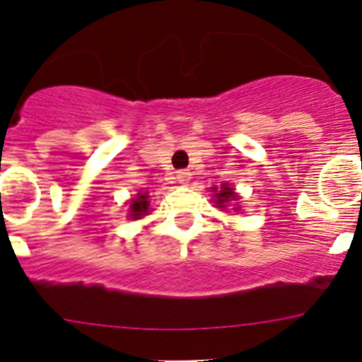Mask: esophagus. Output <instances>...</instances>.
Instances as JSON below:
<instances>
[{"label":"esophagus","mask_w":362,"mask_h":362,"mask_svg":"<svg viewBox=\"0 0 362 362\" xmlns=\"http://www.w3.org/2000/svg\"><path fill=\"white\" fill-rule=\"evenodd\" d=\"M177 180L180 182V184H187V182L191 180V173H189V171H185V170L178 171V173H177Z\"/></svg>","instance_id":"obj_1"}]
</instances>
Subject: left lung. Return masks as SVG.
Instances as JSON below:
<instances>
[{
  "mask_svg": "<svg viewBox=\"0 0 362 362\" xmlns=\"http://www.w3.org/2000/svg\"><path fill=\"white\" fill-rule=\"evenodd\" d=\"M214 192H215L214 203L217 204L218 208H226V204H228V203L238 202V194H236L235 189H233L231 185H228V184H222L218 191H217V187H214ZM240 208H242V206H235L233 210L238 211Z\"/></svg>",
  "mask_w": 362,
  "mask_h": 362,
  "instance_id": "obj_1",
  "label": "left lung"
}]
</instances>
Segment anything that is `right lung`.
<instances>
[{
  "label": "right lung",
  "mask_w": 362,
  "mask_h": 362,
  "mask_svg": "<svg viewBox=\"0 0 362 362\" xmlns=\"http://www.w3.org/2000/svg\"><path fill=\"white\" fill-rule=\"evenodd\" d=\"M148 196L145 194V192H140V194L136 196V198L131 199V204H129V218H141L145 217V215L148 214Z\"/></svg>",
  "instance_id": "1"
}]
</instances>
